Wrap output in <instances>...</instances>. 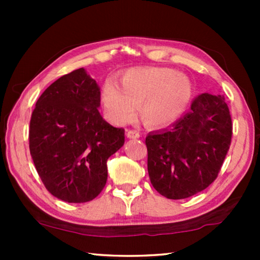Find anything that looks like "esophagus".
Returning a JSON list of instances; mask_svg holds the SVG:
<instances>
[{
  "label": "esophagus",
  "mask_w": 260,
  "mask_h": 260,
  "mask_svg": "<svg viewBox=\"0 0 260 260\" xmlns=\"http://www.w3.org/2000/svg\"><path fill=\"white\" fill-rule=\"evenodd\" d=\"M126 135H127V138H128V139H139L141 136L140 132L135 131V129H128V131H127Z\"/></svg>",
  "instance_id": "esophagus-1"
}]
</instances>
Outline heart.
<instances>
[{
  "label": "heart",
  "instance_id": "obj_1",
  "mask_svg": "<svg viewBox=\"0 0 260 260\" xmlns=\"http://www.w3.org/2000/svg\"><path fill=\"white\" fill-rule=\"evenodd\" d=\"M191 83L181 73L166 68L131 69L119 79V87H103L102 104L117 124L134 119L141 104L143 120L150 126H165L181 116L191 98Z\"/></svg>",
  "mask_w": 260,
  "mask_h": 260
}]
</instances>
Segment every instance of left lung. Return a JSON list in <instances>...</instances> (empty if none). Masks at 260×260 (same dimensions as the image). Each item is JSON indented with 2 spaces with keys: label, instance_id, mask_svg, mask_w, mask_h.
I'll return each instance as SVG.
<instances>
[{
  "label": "left lung",
  "instance_id": "obj_1",
  "mask_svg": "<svg viewBox=\"0 0 260 260\" xmlns=\"http://www.w3.org/2000/svg\"><path fill=\"white\" fill-rule=\"evenodd\" d=\"M232 134L225 98L209 93L197 96L171 128L146 138L153 188L170 200L187 199L204 190L218 177Z\"/></svg>",
  "mask_w": 260,
  "mask_h": 260
}]
</instances>
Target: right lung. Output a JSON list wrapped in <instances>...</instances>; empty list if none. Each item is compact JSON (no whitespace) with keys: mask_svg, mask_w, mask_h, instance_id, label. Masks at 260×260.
Instances as JSON below:
<instances>
[{"mask_svg":"<svg viewBox=\"0 0 260 260\" xmlns=\"http://www.w3.org/2000/svg\"><path fill=\"white\" fill-rule=\"evenodd\" d=\"M101 91L82 68L51 83L35 104L29 152L51 195L69 203L94 200L107 183L108 158L125 142L99 112Z\"/></svg>","mask_w":260,"mask_h":260,"instance_id":"obj_1","label":"right lung"}]
</instances>
